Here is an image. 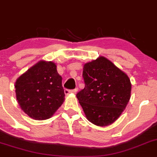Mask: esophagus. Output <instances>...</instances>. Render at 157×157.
I'll list each match as a JSON object with an SVG mask.
<instances>
[{
    "label": "esophagus",
    "mask_w": 157,
    "mask_h": 157,
    "mask_svg": "<svg viewBox=\"0 0 157 157\" xmlns=\"http://www.w3.org/2000/svg\"><path fill=\"white\" fill-rule=\"evenodd\" d=\"M76 89H74V90H68V89H65V90H64V93H65V94H74L76 92Z\"/></svg>",
    "instance_id": "34e87169"
}]
</instances>
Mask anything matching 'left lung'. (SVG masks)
Instances as JSON below:
<instances>
[{"label": "left lung", "instance_id": "8db88e82", "mask_svg": "<svg viewBox=\"0 0 157 157\" xmlns=\"http://www.w3.org/2000/svg\"><path fill=\"white\" fill-rule=\"evenodd\" d=\"M85 86L76 94L87 119L98 126L113 123L131 98L128 76L104 56L84 65Z\"/></svg>", "mask_w": 157, "mask_h": 157}]
</instances>
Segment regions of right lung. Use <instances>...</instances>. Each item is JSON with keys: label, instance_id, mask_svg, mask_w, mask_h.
Instances as JSON below:
<instances>
[{"label": "right lung", "instance_id": "add662e5", "mask_svg": "<svg viewBox=\"0 0 157 157\" xmlns=\"http://www.w3.org/2000/svg\"><path fill=\"white\" fill-rule=\"evenodd\" d=\"M16 96L21 109L35 120L51 118L65 99L62 77L54 63L41 60L17 79Z\"/></svg>", "mask_w": 157, "mask_h": 157}]
</instances>
